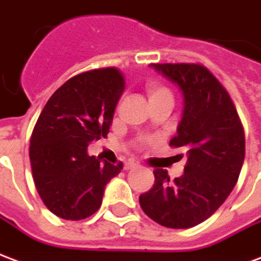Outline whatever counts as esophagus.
Wrapping results in <instances>:
<instances>
[{"mask_svg": "<svg viewBox=\"0 0 261 261\" xmlns=\"http://www.w3.org/2000/svg\"><path fill=\"white\" fill-rule=\"evenodd\" d=\"M138 165H139L138 161H135V160H129L128 163H125L123 168L128 171V170H132V168H135V167H138Z\"/></svg>", "mask_w": 261, "mask_h": 261, "instance_id": "1", "label": "esophagus"}]
</instances>
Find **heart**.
<instances>
[{
  "mask_svg": "<svg viewBox=\"0 0 261 261\" xmlns=\"http://www.w3.org/2000/svg\"><path fill=\"white\" fill-rule=\"evenodd\" d=\"M146 91L149 96L150 101H157V100H172V93L163 83L155 81L147 82L146 85Z\"/></svg>",
  "mask_w": 261,
  "mask_h": 261,
  "instance_id": "obj_1",
  "label": "heart"
}]
</instances>
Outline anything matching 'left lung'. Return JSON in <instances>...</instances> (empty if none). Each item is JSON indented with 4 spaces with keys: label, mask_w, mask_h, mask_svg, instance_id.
Here are the masks:
<instances>
[{
    "label": "left lung",
    "mask_w": 261,
    "mask_h": 261,
    "mask_svg": "<svg viewBox=\"0 0 261 261\" xmlns=\"http://www.w3.org/2000/svg\"><path fill=\"white\" fill-rule=\"evenodd\" d=\"M179 87L184 111L170 146L186 149L185 172L170 180L154 170V185L139 197L160 225L191 228L211 217L237 185L245 160V133L228 91L199 64H151Z\"/></svg>",
    "instance_id": "left-lung-1"
}]
</instances>
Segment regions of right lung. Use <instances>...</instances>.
I'll return each mask as SVG.
<instances>
[{
	"mask_svg": "<svg viewBox=\"0 0 261 261\" xmlns=\"http://www.w3.org/2000/svg\"><path fill=\"white\" fill-rule=\"evenodd\" d=\"M125 89L117 68L76 75L50 97L32 133L33 180L45 207L64 220H83L101 206L108 182L122 170L89 155L87 146L106 138Z\"/></svg>",
	"mask_w": 261,
	"mask_h": 261,
	"instance_id": "right-lung-1",
	"label": "right lung"
}]
</instances>
